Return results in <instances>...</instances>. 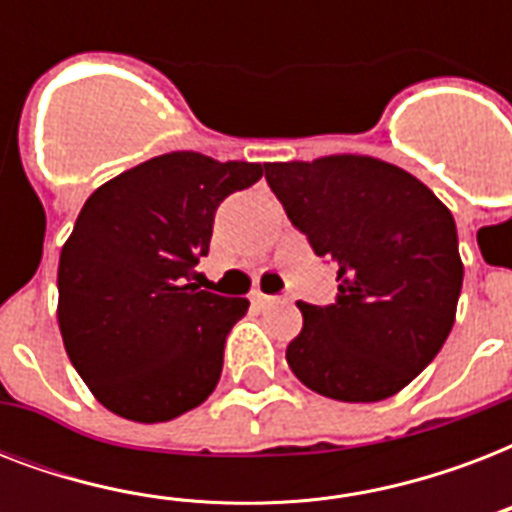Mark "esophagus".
<instances>
[{"instance_id":"1","label":"esophagus","mask_w":512,"mask_h":512,"mask_svg":"<svg viewBox=\"0 0 512 512\" xmlns=\"http://www.w3.org/2000/svg\"><path fill=\"white\" fill-rule=\"evenodd\" d=\"M252 300H255L257 305H263V308H271V305H279V303H289L287 295H263V292H257Z\"/></svg>"}]
</instances>
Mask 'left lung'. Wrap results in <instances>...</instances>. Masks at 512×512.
<instances>
[{"mask_svg":"<svg viewBox=\"0 0 512 512\" xmlns=\"http://www.w3.org/2000/svg\"><path fill=\"white\" fill-rule=\"evenodd\" d=\"M265 180L340 281L335 303H297L303 332L289 342V369L337 401L390 398L454 327L462 260L452 212L417 177L372 156L265 164Z\"/></svg>","mask_w":512,"mask_h":512,"instance_id":"8db88e82","label":"left lung"}]
</instances>
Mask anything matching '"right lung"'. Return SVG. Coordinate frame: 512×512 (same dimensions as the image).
<instances>
[{"instance_id":"1","label":"right lung","mask_w":512,"mask_h":512,"mask_svg":"<svg viewBox=\"0 0 512 512\" xmlns=\"http://www.w3.org/2000/svg\"><path fill=\"white\" fill-rule=\"evenodd\" d=\"M260 177L263 164L175 151L84 201L60 252V335L87 388L124 420H175L215 390L225 337L249 300L191 276L220 201Z\"/></svg>"}]
</instances>
